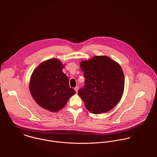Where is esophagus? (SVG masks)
<instances>
[{
    "label": "esophagus",
    "instance_id": "esophagus-1",
    "mask_svg": "<svg viewBox=\"0 0 157 157\" xmlns=\"http://www.w3.org/2000/svg\"><path fill=\"white\" fill-rule=\"evenodd\" d=\"M74 90H75L76 92H78V86H76V87L74 88Z\"/></svg>",
    "mask_w": 157,
    "mask_h": 157
}]
</instances>
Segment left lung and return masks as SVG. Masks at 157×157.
Wrapping results in <instances>:
<instances>
[{
	"mask_svg": "<svg viewBox=\"0 0 157 157\" xmlns=\"http://www.w3.org/2000/svg\"><path fill=\"white\" fill-rule=\"evenodd\" d=\"M80 67L85 81L78 94L86 108L95 114L111 110L121 100L124 91V77L120 65L102 56L81 62Z\"/></svg>",
	"mask_w": 157,
	"mask_h": 157,
	"instance_id": "left-lung-1",
	"label": "left lung"
}]
</instances>
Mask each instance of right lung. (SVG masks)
Returning a JSON list of instances; mask_svg holds the SVG:
<instances>
[{
	"instance_id": "add662e5",
	"label": "right lung",
	"mask_w": 157,
	"mask_h": 157,
	"mask_svg": "<svg viewBox=\"0 0 157 157\" xmlns=\"http://www.w3.org/2000/svg\"><path fill=\"white\" fill-rule=\"evenodd\" d=\"M63 67L58 59H49L36 67L31 77L29 90L33 98L40 106L51 112L65 107L68 99L75 94L69 87Z\"/></svg>"
}]
</instances>
